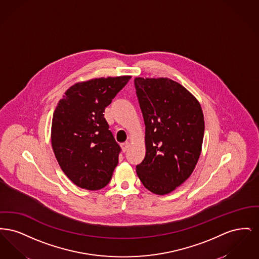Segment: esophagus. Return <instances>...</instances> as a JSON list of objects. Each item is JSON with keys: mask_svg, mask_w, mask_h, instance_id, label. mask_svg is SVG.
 Listing matches in <instances>:
<instances>
[{"mask_svg": "<svg viewBox=\"0 0 259 259\" xmlns=\"http://www.w3.org/2000/svg\"><path fill=\"white\" fill-rule=\"evenodd\" d=\"M129 147H130V143L129 142H125V143L121 145V148H122V150H123L124 152L128 150Z\"/></svg>", "mask_w": 259, "mask_h": 259, "instance_id": "34e87169", "label": "esophagus"}]
</instances>
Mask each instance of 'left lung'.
I'll return each instance as SVG.
<instances>
[{"label": "left lung", "mask_w": 259, "mask_h": 259, "mask_svg": "<svg viewBox=\"0 0 259 259\" xmlns=\"http://www.w3.org/2000/svg\"><path fill=\"white\" fill-rule=\"evenodd\" d=\"M136 94L146 125V156L136 166L144 186L164 195L185 183L197 164L204 115L195 97L169 78L136 77Z\"/></svg>", "instance_id": "8db88e82"}]
</instances>
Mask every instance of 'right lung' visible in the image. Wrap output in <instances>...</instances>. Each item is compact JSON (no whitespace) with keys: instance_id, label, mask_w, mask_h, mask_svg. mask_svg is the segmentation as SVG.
<instances>
[{"instance_id":"right-lung-1","label":"right lung","mask_w":259,"mask_h":259,"mask_svg":"<svg viewBox=\"0 0 259 259\" xmlns=\"http://www.w3.org/2000/svg\"><path fill=\"white\" fill-rule=\"evenodd\" d=\"M130 75L75 83L59 101L52 118L51 144L62 171L74 185L98 190L111 181L120 146L104 112Z\"/></svg>"}]
</instances>
